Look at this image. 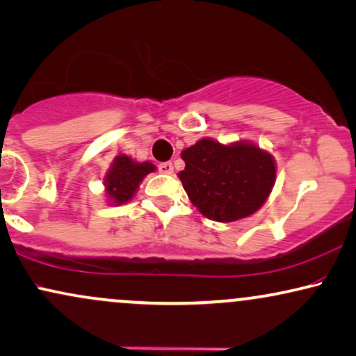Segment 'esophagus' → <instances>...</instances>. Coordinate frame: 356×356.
I'll list each match as a JSON object with an SVG mask.
<instances>
[{
  "mask_svg": "<svg viewBox=\"0 0 356 356\" xmlns=\"http://www.w3.org/2000/svg\"><path fill=\"white\" fill-rule=\"evenodd\" d=\"M157 169H159L161 174H172L174 172V168H172V163H161L157 165Z\"/></svg>",
  "mask_w": 356,
  "mask_h": 356,
  "instance_id": "34e87169",
  "label": "esophagus"
}]
</instances>
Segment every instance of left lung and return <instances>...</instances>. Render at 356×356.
<instances>
[{
	"mask_svg": "<svg viewBox=\"0 0 356 356\" xmlns=\"http://www.w3.org/2000/svg\"><path fill=\"white\" fill-rule=\"evenodd\" d=\"M181 156L186 169L179 179L188 199L215 222L250 217L266 202L276 181L274 157L251 143L225 146L205 138Z\"/></svg>",
	"mask_w": 356,
	"mask_h": 356,
	"instance_id": "obj_1",
	"label": "left lung"
}]
</instances>
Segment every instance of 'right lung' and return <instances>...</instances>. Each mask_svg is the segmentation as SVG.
<instances>
[{"label":"right lung","mask_w":356,"mask_h":356,"mask_svg":"<svg viewBox=\"0 0 356 356\" xmlns=\"http://www.w3.org/2000/svg\"><path fill=\"white\" fill-rule=\"evenodd\" d=\"M152 170H156V165L147 161L136 163L124 154L116 157L105 177L106 195L110 197L111 204L120 205L131 200L139 184Z\"/></svg>","instance_id":"obj_1"}]
</instances>
